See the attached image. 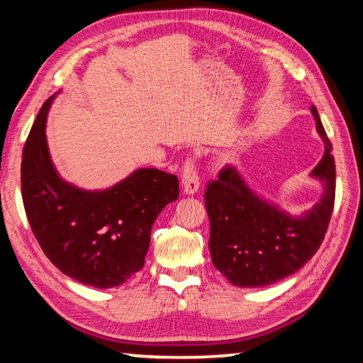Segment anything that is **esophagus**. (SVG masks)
<instances>
[{"instance_id": "34e87169", "label": "esophagus", "mask_w": 363, "mask_h": 363, "mask_svg": "<svg viewBox=\"0 0 363 363\" xmlns=\"http://www.w3.org/2000/svg\"><path fill=\"white\" fill-rule=\"evenodd\" d=\"M199 187H200V177H199V173H196L195 162L192 158H187L186 162H184V167H182L184 194L194 195L195 192H199Z\"/></svg>"}]
</instances>
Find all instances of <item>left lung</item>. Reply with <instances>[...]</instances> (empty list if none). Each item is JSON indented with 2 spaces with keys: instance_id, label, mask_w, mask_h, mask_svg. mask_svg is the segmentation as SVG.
Segmentation results:
<instances>
[{
  "instance_id": "8db88e82",
  "label": "left lung",
  "mask_w": 363,
  "mask_h": 363,
  "mask_svg": "<svg viewBox=\"0 0 363 363\" xmlns=\"http://www.w3.org/2000/svg\"><path fill=\"white\" fill-rule=\"evenodd\" d=\"M325 153L312 176L323 184V195L309 211L293 218L262 200L238 171L225 167L205 190L210 218V253L214 267L235 286H266L299 270L317 253L335 205L336 169L330 139L315 106L311 107Z\"/></svg>"
}]
</instances>
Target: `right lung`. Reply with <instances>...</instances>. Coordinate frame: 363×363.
I'll use <instances>...</instances> for the list:
<instances>
[{"mask_svg":"<svg viewBox=\"0 0 363 363\" xmlns=\"http://www.w3.org/2000/svg\"><path fill=\"white\" fill-rule=\"evenodd\" d=\"M43 104L23 147L21 182L30 227L60 272L112 288L139 272L160 211L179 196L174 174L140 168L106 190H82L57 174L49 155Z\"/></svg>","mask_w":363,"mask_h":363,"instance_id":"add662e5","label":"right lung"}]
</instances>
